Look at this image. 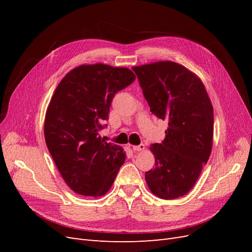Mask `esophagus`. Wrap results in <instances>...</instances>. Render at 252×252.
Returning <instances> with one entry per match:
<instances>
[{
	"label": "esophagus",
	"mask_w": 252,
	"mask_h": 252,
	"mask_svg": "<svg viewBox=\"0 0 252 252\" xmlns=\"http://www.w3.org/2000/svg\"><path fill=\"white\" fill-rule=\"evenodd\" d=\"M132 149L134 151H142L145 149V145L144 144H140V145H136V146H132Z\"/></svg>",
	"instance_id": "1"
}]
</instances>
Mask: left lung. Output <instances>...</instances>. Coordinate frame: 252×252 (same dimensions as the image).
Here are the masks:
<instances>
[{
	"label": "left lung",
	"mask_w": 252,
	"mask_h": 252,
	"mask_svg": "<svg viewBox=\"0 0 252 252\" xmlns=\"http://www.w3.org/2000/svg\"><path fill=\"white\" fill-rule=\"evenodd\" d=\"M156 117L168 121L162 143L152 144L155 168L145 173L151 192L164 200L186 194L207 163L213 108L202 81L171 61L132 67Z\"/></svg>",
	"instance_id": "8db88e82"
}]
</instances>
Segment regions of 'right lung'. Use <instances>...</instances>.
Instances as JSON below:
<instances>
[{"label":"right lung","mask_w":252,"mask_h":252,"mask_svg":"<svg viewBox=\"0 0 252 252\" xmlns=\"http://www.w3.org/2000/svg\"><path fill=\"white\" fill-rule=\"evenodd\" d=\"M135 80L125 67L81 65L60 82L44 123L47 148L74 192L102 196L113 184L126 155L98 131L109 118L112 98Z\"/></svg>","instance_id":"obj_1"}]
</instances>
